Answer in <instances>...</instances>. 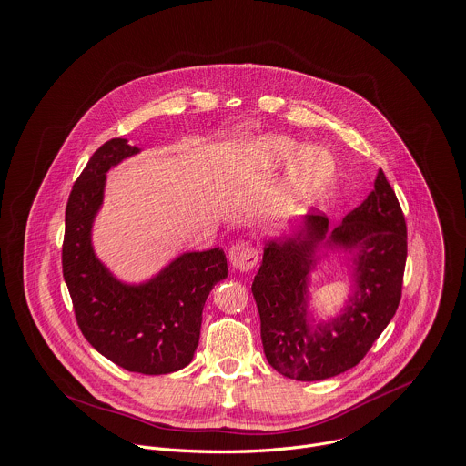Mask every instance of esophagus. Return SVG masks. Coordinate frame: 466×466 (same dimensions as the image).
<instances>
[{
  "label": "esophagus",
  "instance_id": "34e87169",
  "mask_svg": "<svg viewBox=\"0 0 466 466\" xmlns=\"http://www.w3.org/2000/svg\"><path fill=\"white\" fill-rule=\"evenodd\" d=\"M228 260L232 264L234 269L239 271H250L252 268H256L258 260V252L256 247L248 241H238L236 245L230 247L228 250Z\"/></svg>",
  "mask_w": 466,
  "mask_h": 466
}]
</instances>
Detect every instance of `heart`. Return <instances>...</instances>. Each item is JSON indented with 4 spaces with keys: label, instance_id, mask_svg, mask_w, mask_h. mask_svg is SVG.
Here are the masks:
<instances>
[{
    "label": "heart",
    "instance_id": "b5f03b06",
    "mask_svg": "<svg viewBox=\"0 0 466 466\" xmlns=\"http://www.w3.org/2000/svg\"><path fill=\"white\" fill-rule=\"evenodd\" d=\"M297 150H299V143L286 136H264L256 143L258 158L273 166L289 160L297 154ZM332 169H334L332 157L318 147H309L299 152L289 166L288 178H286L288 191L297 193L308 187L319 186L329 180V177L332 175Z\"/></svg>",
    "mask_w": 466,
    "mask_h": 466
}]
</instances>
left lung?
Returning <instances> with one entry per match:
<instances>
[{"label":"left lung","mask_w":466,"mask_h":466,"mask_svg":"<svg viewBox=\"0 0 466 466\" xmlns=\"http://www.w3.org/2000/svg\"><path fill=\"white\" fill-rule=\"evenodd\" d=\"M329 253L351 266L346 308L327 322L309 309V273ZM408 258V230L400 204L382 169L373 191L343 221L329 228L323 214L264 243L252 284L268 362L297 380H321L361 361L395 316Z\"/></svg>","instance_id":"1"}]
</instances>
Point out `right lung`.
Instances as JSON below:
<instances>
[{"mask_svg": "<svg viewBox=\"0 0 466 466\" xmlns=\"http://www.w3.org/2000/svg\"><path fill=\"white\" fill-rule=\"evenodd\" d=\"M139 152L117 137L89 158L66 208L62 271L86 339L128 371L164 375L193 361L208 293L228 268L221 248L184 252L150 279L125 282L98 258L93 227L104 206L106 173Z\"/></svg>", "mask_w": 466, "mask_h": 466, "instance_id": "obj_1", "label": "right lung"}]
</instances>
